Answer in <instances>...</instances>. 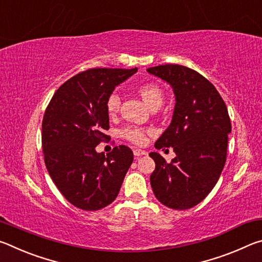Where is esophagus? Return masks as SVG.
<instances>
[{
	"instance_id": "esophagus-1",
	"label": "esophagus",
	"mask_w": 262,
	"mask_h": 262,
	"mask_svg": "<svg viewBox=\"0 0 262 262\" xmlns=\"http://www.w3.org/2000/svg\"><path fill=\"white\" fill-rule=\"evenodd\" d=\"M133 152H134L135 157H140V156H143V155H147V152H145L144 150H141V149H134L133 150Z\"/></svg>"
}]
</instances>
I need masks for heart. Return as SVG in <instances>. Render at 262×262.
<instances>
[{
  "label": "heart",
  "mask_w": 262,
  "mask_h": 262,
  "mask_svg": "<svg viewBox=\"0 0 262 262\" xmlns=\"http://www.w3.org/2000/svg\"><path fill=\"white\" fill-rule=\"evenodd\" d=\"M137 92L141 96V98L147 104L149 107L155 104H162L163 103V91L159 85L155 83H144L137 88ZM120 107V96L117 92H112L110 94L107 99H106V111H107L108 115H114L119 111ZM122 136L127 139L128 141L133 142L135 144H143L147 141V133L144 129L139 127H126L125 129L121 132Z\"/></svg>",
  "instance_id": "b5f03b06"
}]
</instances>
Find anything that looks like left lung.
<instances>
[{"label":"left lung","instance_id":"left-lung-1","mask_svg":"<svg viewBox=\"0 0 262 262\" xmlns=\"http://www.w3.org/2000/svg\"><path fill=\"white\" fill-rule=\"evenodd\" d=\"M173 88L176 106L172 121L155 143L173 148L177 156L167 163L150 152L156 167L150 184L157 200L171 209H189L214 188L227 161L231 121L227 105L216 88L195 70L180 64L148 68Z\"/></svg>","mask_w":262,"mask_h":262}]
</instances>
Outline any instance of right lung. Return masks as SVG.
<instances>
[{
	"instance_id": "add662e5",
	"label": "right lung",
	"mask_w": 262,
	"mask_h": 262,
	"mask_svg": "<svg viewBox=\"0 0 262 262\" xmlns=\"http://www.w3.org/2000/svg\"><path fill=\"white\" fill-rule=\"evenodd\" d=\"M137 68H92L75 75L55 91L42 119L43 159L52 180L73 206L99 210L118 196L132 165V149L96 147L108 139L106 99Z\"/></svg>"
}]
</instances>
